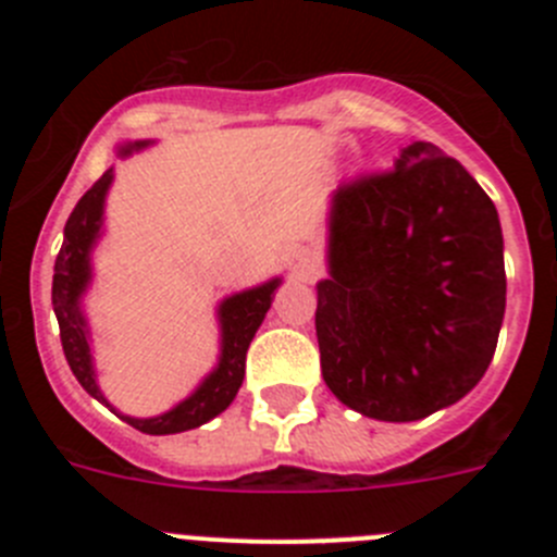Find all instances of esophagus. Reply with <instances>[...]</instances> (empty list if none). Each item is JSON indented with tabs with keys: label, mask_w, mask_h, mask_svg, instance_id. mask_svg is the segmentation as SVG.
I'll return each instance as SVG.
<instances>
[{
	"label": "esophagus",
	"mask_w": 557,
	"mask_h": 557,
	"mask_svg": "<svg viewBox=\"0 0 557 557\" xmlns=\"http://www.w3.org/2000/svg\"><path fill=\"white\" fill-rule=\"evenodd\" d=\"M284 264H287L289 275L301 278V282H312L314 275L321 273V259L309 248H293L287 253V259H284Z\"/></svg>",
	"instance_id": "34e87169"
}]
</instances>
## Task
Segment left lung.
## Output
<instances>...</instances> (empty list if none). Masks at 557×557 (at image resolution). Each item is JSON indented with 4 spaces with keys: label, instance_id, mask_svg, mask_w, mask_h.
<instances>
[{
    "label": "left lung",
    "instance_id": "8db88e82",
    "mask_svg": "<svg viewBox=\"0 0 557 557\" xmlns=\"http://www.w3.org/2000/svg\"><path fill=\"white\" fill-rule=\"evenodd\" d=\"M314 332L323 382L376 421H421L476 387L505 318L496 206L430 141L329 200Z\"/></svg>",
    "mask_w": 557,
    "mask_h": 557
}]
</instances>
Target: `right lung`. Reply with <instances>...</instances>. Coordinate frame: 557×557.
<instances>
[{
  "mask_svg": "<svg viewBox=\"0 0 557 557\" xmlns=\"http://www.w3.org/2000/svg\"><path fill=\"white\" fill-rule=\"evenodd\" d=\"M150 139L139 141H122L116 147V156L125 159L131 152H139L150 147ZM113 184V166L102 172L91 189L77 200L75 211L69 214L66 228H63L61 253L55 259V275H52V309H55L58 326H61V343L66 362L83 391L95 396L100 405L111 407L122 421L136 426L147 435H175V432L195 430L203 426L206 421L218 418L225 407L234 401V396L243 387L245 379V354H248L250 339L256 329L262 326L264 314H268L273 295L282 284V275H275L270 282L256 284V287L243 289V293L225 295L218 304V323H220V357L218 366L211 368L195 391L172 407L152 418H133L122 416L116 407L106 398L97 382L95 354H91V329L88 318L83 312V295L91 287L95 268H91V253L102 236V223H106V198Z\"/></svg>",
  "mask_w": 557,
  "mask_h": 557,
  "instance_id": "obj_1",
  "label": "right lung"
}]
</instances>
